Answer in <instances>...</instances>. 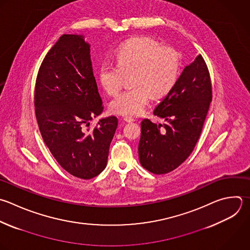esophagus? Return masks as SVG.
Wrapping results in <instances>:
<instances>
[{"mask_svg": "<svg viewBox=\"0 0 250 250\" xmlns=\"http://www.w3.org/2000/svg\"><path fill=\"white\" fill-rule=\"evenodd\" d=\"M123 120H124L125 122H128V123H131V122L135 121V119H134L133 117H130V116H124V117H123Z\"/></svg>", "mask_w": 250, "mask_h": 250, "instance_id": "34e87169", "label": "esophagus"}]
</instances>
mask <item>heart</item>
<instances>
[{
    "mask_svg": "<svg viewBox=\"0 0 250 250\" xmlns=\"http://www.w3.org/2000/svg\"><path fill=\"white\" fill-rule=\"evenodd\" d=\"M117 63L104 62L100 80L107 94L114 96L132 75V88L117 96L110 104L112 111L122 115H140L151 99L169 93L177 82L180 57L171 47L147 37L134 38L123 44L116 55Z\"/></svg>",
    "mask_w": 250,
    "mask_h": 250,
    "instance_id": "heart-1",
    "label": "heart"
}]
</instances>
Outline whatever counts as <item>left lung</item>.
Instances as JSON below:
<instances>
[{
  "label": "left lung",
  "mask_w": 250,
  "mask_h": 250,
  "mask_svg": "<svg viewBox=\"0 0 250 250\" xmlns=\"http://www.w3.org/2000/svg\"><path fill=\"white\" fill-rule=\"evenodd\" d=\"M212 84L201 55L186 66L153 114L163 124L146 118L141 122L139 158L153 174H166L179 167L192 152L202 130L210 103Z\"/></svg>",
  "instance_id": "8db88e82"
}]
</instances>
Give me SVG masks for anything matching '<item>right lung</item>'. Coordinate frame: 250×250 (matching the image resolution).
Segmentation results:
<instances>
[{
	"label": "right lung",
	"instance_id": "obj_1",
	"mask_svg": "<svg viewBox=\"0 0 250 250\" xmlns=\"http://www.w3.org/2000/svg\"><path fill=\"white\" fill-rule=\"evenodd\" d=\"M34 105L42 138L65 171L89 180L104 170L118 119L109 116L90 127L104 104L90 46L81 35L63 34L48 52L37 74Z\"/></svg>",
	"mask_w": 250,
	"mask_h": 250
}]
</instances>
